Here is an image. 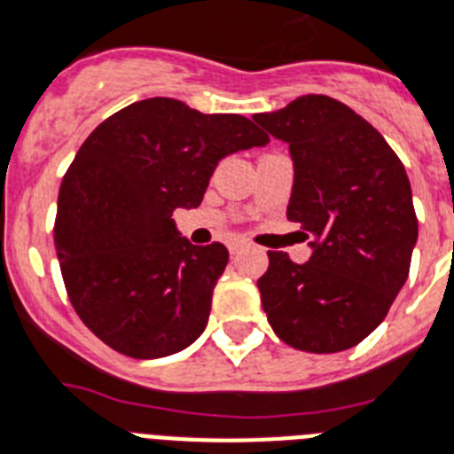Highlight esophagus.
<instances>
[{
	"mask_svg": "<svg viewBox=\"0 0 454 454\" xmlns=\"http://www.w3.org/2000/svg\"><path fill=\"white\" fill-rule=\"evenodd\" d=\"M228 249H231V254H239L242 252V249H245V242H239V239H235V242H231V245H228Z\"/></svg>",
	"mask_w": 454,
	"mask_h": 454,
	"instance_id": "obj_1",
	"label": "esophagus"
}]
</instances>
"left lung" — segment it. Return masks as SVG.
<instances>
[{
  "label": "left lung",
  "instance_id": "8db88e82",
  "mask_svg": "<svg viewBox=\"0 0 454 454\" xmlns=\"http://www.w3.org/2000/svg\"><path fill=\"white\" fill-rule=\"evenodd\" d=\"M254 121L289 144L296 175L286 219L315 235L303 265L268 252L259 279L268 322L303 352L355 348L380 326L411 270L418 216L406 168L373 125L326 95Z\"/></svg>",
  "mask_w": 454,
  "mask_h": 454
}]
</instances>
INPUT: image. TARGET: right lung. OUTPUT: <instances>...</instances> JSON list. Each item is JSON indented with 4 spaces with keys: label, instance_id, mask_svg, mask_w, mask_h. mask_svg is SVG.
Here are the masks:
<instances>
[{
    "label": "right lung",
    "instance_id": "1",
    "mask_svg": "<svg viewBox=\"0 0 454 454\" xmlns=\"http://www.w3.org/2000/svg\"><path fill=\"white\" fill-rule=\"evenodd\" d=\"M268 142L239 114L172 98L139 99L88 135L62 176L53 239L74 310L99 340L158 359L205 331L228 249L179 238L172 212L200 205L221 158Z\"/></svg>",
    "mask_w": 454,
    "mask_h": 454
}]
</instances>
